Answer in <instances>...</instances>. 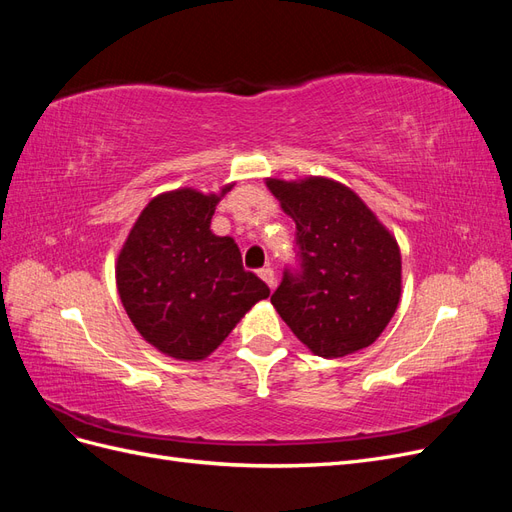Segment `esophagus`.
<instances>
[{
    "instance_id": "34e87169",
    "label": "esophagus",
    "mask_w": 512,
    "mask_h": 512,
    "mask_svg": "<svg viewBox=\"0 0 512 512\" xmlns=\"http://www.w3.org/2000/svg\"><path fill=\"white\" fill-rule=\"evenodd\" d=\"M258 275H260V280H262V282H265V284H267V286H269L271 290L275 288V271H273L271 267H265V269H260V271H258Z\"/></svg>"
}]
</instances>
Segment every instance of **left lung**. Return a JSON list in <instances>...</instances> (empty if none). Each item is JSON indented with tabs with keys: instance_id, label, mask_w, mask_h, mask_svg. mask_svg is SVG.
<instances>
[{
	"instance_id": "8db88e82",
	"label": "left lung",
	"mask_w": 512,
	"mask_h": 512,
	"mask_svg": "<svg viewBox=\"0 0 512 512\" xmlns=\"http://www.w3.org/2000/svg\"><path fill=\"white\" fill-rule=\"evenodd\" d=\"M297 224L299 269H286L271 303L318 356L337 359L371 346L401 297L395 237L344 183L327 177L267 179Z\"/></svg>"
}]
</instances>
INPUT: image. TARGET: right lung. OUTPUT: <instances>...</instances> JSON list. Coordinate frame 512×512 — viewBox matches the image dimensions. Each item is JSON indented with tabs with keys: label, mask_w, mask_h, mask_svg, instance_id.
Masks as SVG:
<instances>
[{
	"label": "right lung",
	"mask_w": 512,
	"mask_h": 512,
	"mask_svg": "<svg viewBox=\"0 0 512 512\" xmlns=\"http://www.w3.org/2000/svg\"><path fill=\"white\" fill-rule=\"evenodd\" d=\"M220 194L181 188L141 211L117 256V290L147 344L179 361H203L269 286L243 269L232 237L211 232Z\"/></svg>",
	"instance_id": "right-lung-1"
}]
</instances>
